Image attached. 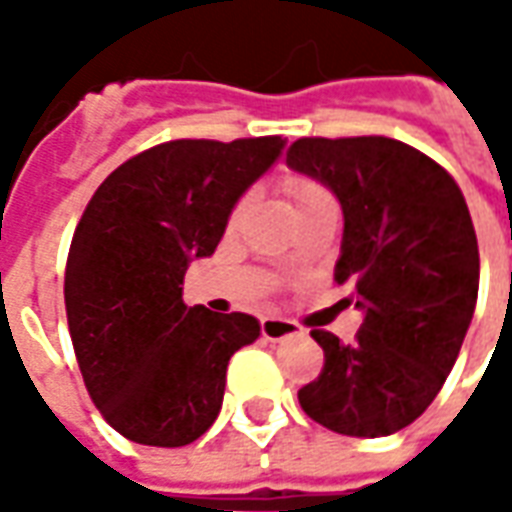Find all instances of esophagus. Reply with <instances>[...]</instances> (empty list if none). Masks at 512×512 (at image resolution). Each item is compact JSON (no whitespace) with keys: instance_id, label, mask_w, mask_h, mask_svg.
<instances>
[{"instance_id":"esophagus-1","label":"esophagus","mask_w":512,"mask_h":512,"mask_svg":"<svg viewBox=\"0 0 512 512\" xmlns=\"http://www.w3.org/2000/svg\"><path fill=\"white\" fill-rule=\"evenodd\" d=\"M263 337L271 340V343H279V340H288V337H299V326L296 323L285 321V318H263Z\"/></svg>"}]
</instances>
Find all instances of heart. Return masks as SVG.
<instances>
[{"label":"heart","mask_w":512,"mask_h":512,"mask_svg":"<svg viewBox=\"0 0 512 512\" xmlns=\"http://www.w3.org/2000/svg\"><path fill=\"white\" fill-rule=\"evenodd\" d=\"M288 194L293 197V202H296V211H301V208H307V205H315V202L321 200H329V194L318 186V183H312V180H304V178H290L288 180ZM241 211H244V202H238L235 205L233 216H230V222H238V216H241Z\"/></svg>","instance_id":"1"}]
</instances>
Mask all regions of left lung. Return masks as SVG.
Segmentation results:
<instances>
[{"instance_id": "8db88e82", "label": "left lung", "mask_w": 512, "mask_h": 512, "mask_svg": "<svg viewBox=\"0 0 512 512\" xmlns=\"http://www.w3.org/2000/svg\"><path fill=\"white\" fill-rule=\"evenodd\" d=\"M288 167L340 202L334 282L362 312L351 345L312 332L326 365L299 403L334 433L389 436L439 395L472 323L480 252L466 200L433 158L386 136L299 139Z\"/></svg>"}]
</instances>
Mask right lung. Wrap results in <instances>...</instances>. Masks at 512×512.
Here are the masks:
<instances>
[{
	"mask_svg": "<svg viewBox=\"0 0 512 512\" xmlns=\"http://www.w3.org/2000/svg\"><path fill=\"white\" fill-rule=\"evenodd\" d=\"M285 142L175 139L128 158L93 194L68 252L65 310L87 392L120 436L183 447L219 417L230 356L260 323L186 307L183 277L216 252Z\"/></svg>",
	"mask_w": 512,
	"mask_h": 512,
	"instance_id": "obj_1",
	"label": "right lung"
}]
</instances>
